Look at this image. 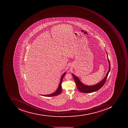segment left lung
<instances>
[{
  "instance_id": "left-lung-1",
  "label": "left lung",
  "mask_w": 128,
  "mask_h": 128,
  "mask_svg": "<svg viewBox=\"0 0 128 128\" xmlns=\"http://www.w3.org/2000/svg\"><path fill=\"white\" fill-rule=\"evenodd\" d=\"M107 55V58H108V62L109 64V69L107 72L106 75L105 76L104 78L99 83L95 85H92V86H88V85H85L83 83L81 82V81L74 74H72V76L74 77V79L75 81V84L77 86L78 89L80 92L84 93H90L92 92H94L96 91L97 90L100 89L102 86H104V84H105L106 81V79L107 78L108 74L109 73L110 70V62L108 58V54H107V52L106 51Z\"/></svg>"
}]
</instances>
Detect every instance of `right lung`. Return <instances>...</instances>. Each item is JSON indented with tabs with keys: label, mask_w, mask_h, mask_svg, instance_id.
I'll return each mask as SVG.
<instances>
[{
	"label": "right lung",
	"mask_w": 128,
	"mask_h": 128,
	"mask_svg": "<svg viewBox=\"0 0 128 128\" xmlns=\"http://www.w3.org/2000/svg\"><path fill=\"white\" fill-rule=\"evenodd\" d=\"M66 73H64L63 75L61 76V79H60V82L59 85L58 87L57 88V90H56L55 92H54L53 94H46V95H42V96H47V97H51V96H57L60 94V93L62 92V80H63V78L64 76V75L66 74Z\"/></svg>",
	"instance_id": "right-lung-1"
}]
</instances>
